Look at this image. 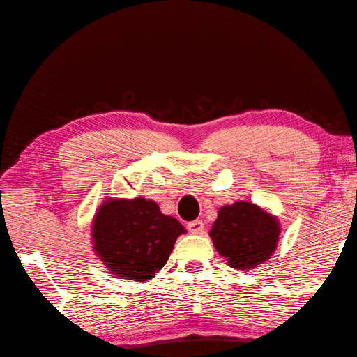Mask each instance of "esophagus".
<instances>
[{"instance_id": "obj_1", "label": "esophagus", "mask_w": 357, "mask_h": 357, "mask_svg": "<svg viewBox=\"0 0 357 357\" xmlns=\"http://www.w3.org/2000/svg\"><path fill=\"white\" fill-rule=\"evenodd\" d=\"M187 229H189L190 232H193V234H203L204 223L201 222V220H193V222L187 223Z\"/></svg>"}]
</instances>
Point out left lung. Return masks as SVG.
Segmentation results:
<instances>
[{
    "label": "left lung",
    "mask_w": 357,
    "mask_h": 357,
    "mask_svg": "<svg viewBox=\"0 0 357 357\" xmlns=\"http://www.w3.org/2000/svg\"><path fill=\"white\" fill-rule=\"evenodd\" d=\"M280 232L276 217L248 201H236L220 207L209 236L229 267L251 270L273 255Z\"/></svg>",
    "instance_id": "obj_1"
}]
</instances>
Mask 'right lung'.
<instances>
[{"label": "right lung", "instance_id": "right-lung-1", "mask_svg": "<svg viewBox=\"0 0 357 357\" xmlns=\"http://www.w3.org/2000/svg\"><path fill=\"white\" fill-rule=\"evenodd\" d=\"M185 229L145 198L106 199L92 225L93 250L115 276L144 282L167 264Z\"/></svg>", "mask_w": 357, "mask_h": 357}]
</instances>
